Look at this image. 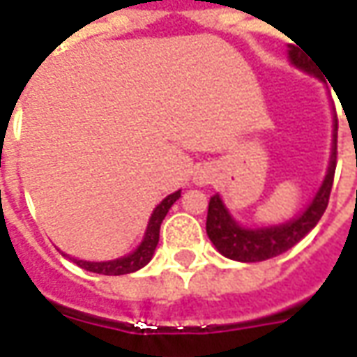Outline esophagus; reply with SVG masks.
<instances>
[{
  "label": "esophagus",
  "instance_id": "obj_1",
  "mask_svg": "<svg viewBox=\"0 0 357 357\" xmlns=\"http://www.w3.org/2000/svg\"><path fill=\"white\" fill-rule=\"evenodd\" d=\"M214 174H216V171H214L210 165H206V167L196 169L192 181H195V184H198V186H206V184H210L212 181H214Z\"/></svg>",
  "mask_w": 357,
  "mask_h": 357
}]
</instances>
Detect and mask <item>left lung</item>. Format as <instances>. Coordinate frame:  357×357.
I'll return each mask as SVG.
<instances>
[{"mask_svg":"<svg viewBox=\"0 0 357 357\" xmlns=\"http://www.w3.org/2000/svg\"><path fill=\"white\" fill-rule=\"evenodd\" d=\"M289 61L298 70L310 74V76H317L322 80V76L317 73V68H312V62L308 61L296 47L289 49ZM336 137H338V119L334 114L332 149H330V161L324 181L318 186L317 195L312 196L308 206L289 222L273 224V226H261V228L241 226L240 222L231 216V212L224 204L222 196H212L210 204H208L206 234L210 241L214 243V248L224 257L234 259V261L257 263L281 255L303 240L308 231L317 226L318 220L322 218L324 210L328 206L334 171H336Z\"/></svg>","mask_w":357,"mask_h":357,"instance_id":"8db88e82","label":"left lung"}]
</instances>
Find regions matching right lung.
I'll list each match as a JSON object with an SVG mask.
<instances>
[{
  "label": "right lung",
  "instance_id": "obj_1",
  "mask_svg": "<svg viewBox=\"0 0 357 357\" xmlns=\"http://www.w3.org/2000/svg\"><path fill=\"white\" fill-rule=\"evenodd\" d=\"M181 198V190H176L173 195H169L167 198H162L161 204H157V208L153 210V214L149 218V224L145 229V236L141 243L135 250L123 255V257H117V259H109V261H86V259H76L70 257L66 253H62L64 257H70V261H74L78 267H82L90 273H100V275H128L139 271L141 267H145L151 261L153 253L157 250V243H159V229L167 212L171 210L174 202Z\"/></svg>",
  "mask_w": 357,
  "mask_h": 357
}]
</instances>
